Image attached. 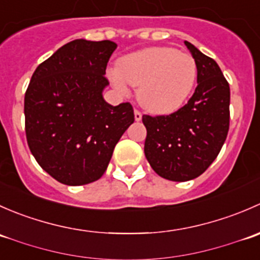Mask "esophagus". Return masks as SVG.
Instances as JSON below:
<instances>
[{"mask_svg": "<svg viewBox=\"0 0 260 260\" xmlns=\"http://www.w3.org/2000/svg\"><path fill=\"white\" fill-rule=\"evenodd\" d=\"M135 119L137 120V122H138V120L142 119V113H141L140 111H137V109L135 111Z\"/></svg>", "mask_w": 260, "mask_h": 260, "instance_id": "1", "label": "esophagus"}]
</instances>
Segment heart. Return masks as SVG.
I'll return each mask as SVG.
<instances>
[{
    "label": "heart",
    "mask_w": 260,
    "mask_h": 260,
    "mask_svg": "<svg viewBox=\"0 0 260 260\" xmlns=\"http://www.w3.org/2000/svg\"><path fill=\"white\" fill-rule=\"evenodd\" d=\"M108 77L118 90L138 86V101L147 111H177L192 91L198 65L191 55L172 48H148L124 55Z\"/></svg>",
    "instance_id": "obj_1"
}]
</instances>
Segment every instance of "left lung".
<instances>
[{
	"mask_svg": "<svg viewBox=\"0 0 260 260\" xmlns=\"http://www.w3.org/2000/svg\"><path fill=\"white\" fill-rule=\"evenodd\" d=\"M198 65V86L187 104L169 115H143L145 154L157 175L176 182L206 171L229 131L230 88L214 59L188 41Z\"/></svg>",
	"mask_w": 260,
	"mask_h": 260,
	"instance_id": "obj_1",
	"label": "left lung"
}]
</instances>
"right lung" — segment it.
<instances>
[{
    "label": "right lung",
    "mask_w": 260,
    "mask_h": 260,
    "mask_svg": "<svg viewBox=\"0 0 260 260\" xmlns=\"http://www.w3.org/2000/svg\"><path fill=\"white\" fill-rule=\"evenodd\" d=\"M113 41L78 39L57 49L36 68L25 94L28 147L51 177L79 186L99 180L114 147L135 122L129 103L103 98Z\"/></svg>",
    "instance_id": "right-lung-1"
}]
</instances>
